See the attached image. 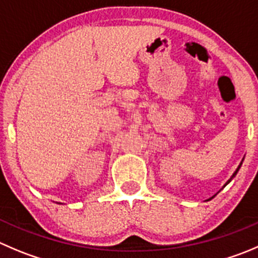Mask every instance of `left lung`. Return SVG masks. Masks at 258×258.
Instances as JSON below:
<instances>
[{"instance_id": "left-lung-1", "label": "left lung", "mask_w": 258, "mask_h": 258, "mask_svg": "<svg viewBox=\"0 0 258 258\" xmlns=\"http://www.w3.org/2000/svg\"><path fill=\"white\" fill-rule=\"evenodd\" d=\"M242 162H243V161H242ZM242 162H241V164H242ZM241 164H239V166H238V168H237V171H235V172H234V173H233V176H232V178H233V177H234V176H235V175H237V172H238V170H239V168H241ZM232 178H230V180H232ZM230 180H229V181H228V182H230ZM228 182H227V183H228ZM227 183H225V185H227Z\"/></svg>"}]
</instances>
